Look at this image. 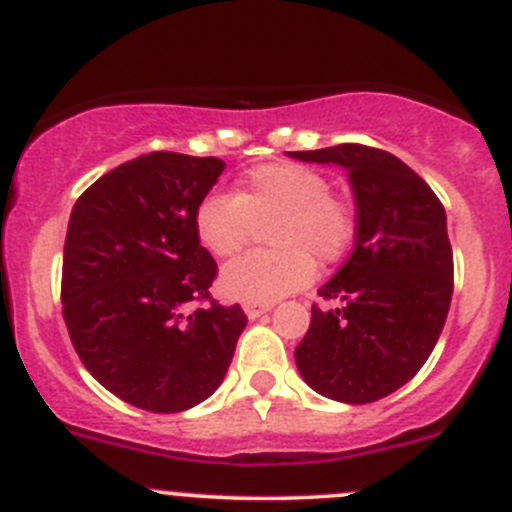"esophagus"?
<instances>
[{"label": "esophagus", "mask_w": 512, "mask_h": 512, "mask_svg": "<svg viewBox=\"0 0 512 512\" xmlns=\"http://www.w3.org/2000/svg\"><path fill=\"white\" fill-rule=\"evenodd\" d=\"M270 309H272V304H245V314L250 319L262 317V314H267Z\"/></svg>", "instance_id": "1"}]
</instances>
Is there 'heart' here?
<instances>
[{
    "label": "heart",
    "mask_w": 512,
    "mask_h": 512,
    "mask_svg": "<svg viewBox=\"0 0 512 512\" xmlns=\"http://www.w3.org/2000/svg\"><path fill=\"white\" fill-rule=\"evenodd\" d=\"M275 247L240 257L220 275L227 297L272 304L307 285L319 265H332L349 250L354 210L332 193V180L299 163H267L245 175L237 193L210 195L195 213V232L210 255L232 257L267 225Z\"/></svg>",
    "instance_id": "heart-1"
}]
</instances>
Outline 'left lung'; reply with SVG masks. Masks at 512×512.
<instances>
[{
	"label": "left lung",
	"instance_id": "obj_1",
	"mask_svg": "<svg viewBox=\"0 0 512 512\" xmlns=\"http://www.w3.org/2000/svg\"><path fill=\"white\" fill-rule=\"evenodd\" d=\"M307 163L342 165L356 205L354 250L312 307L294 349L302 379L342 404H371L414 379L446 324L453 252L446 210L426 180L391 153L342 143L292 151Z\"/></svg>",
	"mask_w": 512,
	"mask_h": 512
}]
</instances>
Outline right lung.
<instances>
[{
	"instance_id": "obj_1",
	"label": "right lung",
	"mask_w": 512,
	"mask_h": 512,
	"mask_svg": "<svg viewBox=\"0 0 512 512\" xmlns=\"http://www.w3.org/2000/svg\"><path fill=\"white\" fill-rule=\"evenodd\" d=\"M223 168L148 153L101 175L71 210L61 272L71 344L98 384L143 411L178 414L208 399L247 324L240 304L210 297L218 265L195 232Z\"/></svg>"
}]
</instances>
